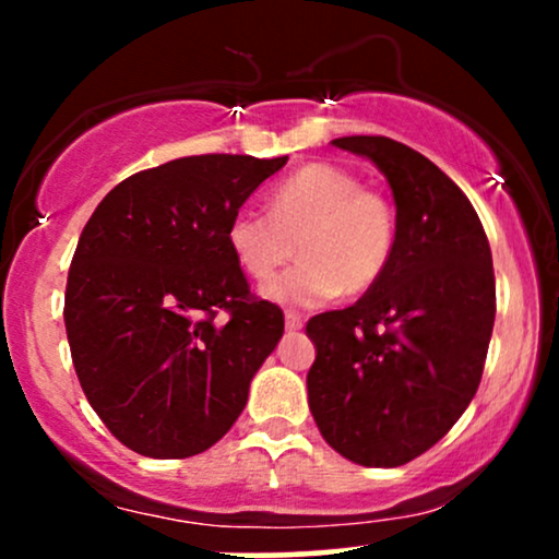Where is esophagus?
<instances>
[{"label": "esophagus", "instance_id": "esophagus-1", "mask_svg": "<svg viewBox=\"0 0 559 559\" xmlns=\"http://www.w3.org/2000/svg\"><path fill=\"white\" fill-rule=\"evenodd\" d=\"M301 329V318L297 312H286V331H299Z\"/></svg>", "mask_w": 559, "mask_h": 559}]
</instances>
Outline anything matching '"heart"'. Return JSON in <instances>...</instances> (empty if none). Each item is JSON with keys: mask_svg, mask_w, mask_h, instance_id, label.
Wrapping results in <instances>:
<instances>
[{"mask_svg": "<svg viewBox=\"0 0 559 559\" xmlns=\"http://www.w3.org/2000/svg\"><path fill=\"white\" fill-rule=\"evenodd\" d=\"M396 239L394 207L362 189L355 173L312 163L284 178L271 197V215L243 207L228 223V247L249 278L267 281L301 260L262 294L278 305H320L370 292L386 273Z\"/></svg>", "mask_w": 559, "mask_h": 559, "instance_id": "1", "label": "heart"}]
</instances>
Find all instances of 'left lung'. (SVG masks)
Instances as JSON below:
<instances>
[{
  "label": "left lung",
  "mask_w": 559,
  "mask_h": 559,
  "mask_svg": "<svg viewBox=\"0 0 559 559\" xmlns=\"http://www.w3.org/2000/svg\"><path fill=\"white\" fill-rule=\"evenodd\" d=\"M333 146L386 176L396 239L386 273L346 310L307 323V400L320 433L357 465L396 467L444 436L476 396L497 288L491 249L460 186L386 136Z\"/></svg>",
  "instance_id": "obj_1"
}]
</instances>
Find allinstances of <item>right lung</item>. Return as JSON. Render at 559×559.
<instances>
[{
	"label": "right lung",
	"mask_w": 559,
	"mask_h": 559,
	"mask_svg": "<svg viewBox=\"0 0 559 559\" xmlns=\"http://www.w3.org/2000/svg\"><path fill=\"white\" fill-rule=\"evenodd\" d=\"M286 159H173L115 186L83 228L66 288L70 355L94 413L144 457L221 441L284 336L281 307L249 294L228 223Z\"/></svg>",
	"instance_id": "obj_1"
}]
</instances>
